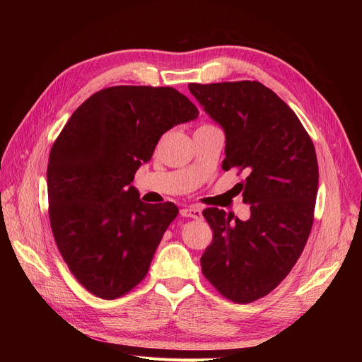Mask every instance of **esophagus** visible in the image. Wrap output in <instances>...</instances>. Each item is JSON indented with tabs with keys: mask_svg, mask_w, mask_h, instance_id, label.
I'll list each match as a JSON object with an SVG mask.
<instances>
[{
	"mask_svg": "<svg viewBox=\"0 0 362 362\" xmlns=\"http://www.w3.org/2000/svg\"><path fill=\"white\" fill-rule=\"evenodd\" d=\"M181 216L182 217H192V218H201L202 211H201V208H198V206H185L181 210Z\"/></svg>",
	"mask_w": 362,
	"mask_h": 362,
	"instance_id": "esophagus-1",
	"label": "esophagus"
}]
</instances>
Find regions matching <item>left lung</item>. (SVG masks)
<instances>
[{"label":"left lung","instance_id":"1","mask_svg":"<svg viewBox=\"0 0 362 362\" xmlns=\"http://www.w3.org/2000/svg\"><path fill=\"white\" fill-rule=\"evenodd\" d=\"M225 131L222 169L247 177L237 184L250 217L218 208L202 211L213 242L201 257L204 276L235 303L264 298L286 278L310 237L319 189L313 140L299 117L258 81L189 84Z\"/></svg>","mask_w":362,"mask_h":362}]
</instances>
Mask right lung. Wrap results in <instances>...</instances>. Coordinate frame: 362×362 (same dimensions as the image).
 <instances>
[{"mask_svg":"<svg viewBox=\"0 0 362 362\" xmlns=\"http://www.w3.org/2000/svg\"><path fill=\"white\" fill-rule=\"evenodd\" d=\"M198 115L173 87H107L76 108L54 141L47 170L54 240L98 298H122L146 276L178 206L141 202L131 182L160 137Z\"/></svg>","mask_w":362,"mask_h":362,"instance_id":"add662e5","label":"right lung"}]
</instances>
